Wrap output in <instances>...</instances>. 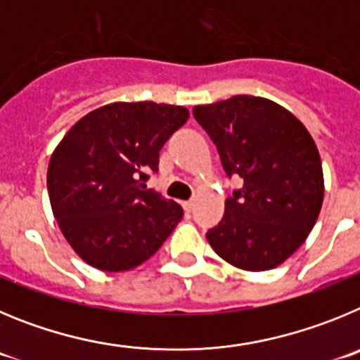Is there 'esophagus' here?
Masks as SVG:
<instances>
[{
  "instance_id": "esophagus-1",
  "label": "esophagus",
  "mask_w": 360,
  "mask_h": 360,
  "mask_svg": "<svg viewBox=\"0 0 360 360\" xmlns=\"http://www.w3.org/2000/svg\"><path fill=\"white\" fill-rule=\"evenodd\" d=\"M193 206H195V202H193V200H186V202H183V208L186 210V212H192Z\"/></svg>"
}]
</instances>
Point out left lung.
<instances>
[{"label":"left lung","mask_w":360,"mask_h":360,"mask_svg":"<svg viewBox=\"0 0 360 360\" xmlns=\"http://www.w3.org/2000/svg\"><path fill=\"white\" fill-rule=\"evenodd\" d=\"M193 116L226 174L244 183L206 233L210 245L244 271L278 267L307 240L321 212L325 179L312 136L292 112L262 96L195 105Z\"/></svg>","instance_id":"8db88e82"}]
</instances>
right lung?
Here are the masks:
<instances>
[{
    "instance_id": "obj_1",
    "label": "right lung",
    "mask_w": 360,
    "mask_h": 360,
    "mask_svg": "<svg viewBox=\"0 0 360 360\" xmlns=\"http://www.w3.org/2000/svg\"><path fill=\"white\" fill-rule=\"evenodd\" d=\"M188 116L183 105L108 103L80 118L55 147L46 176L51 212L86 264L105 273L138 267L183 219L179 204L145 181Z\"/></svg>"
}]
</instances>
